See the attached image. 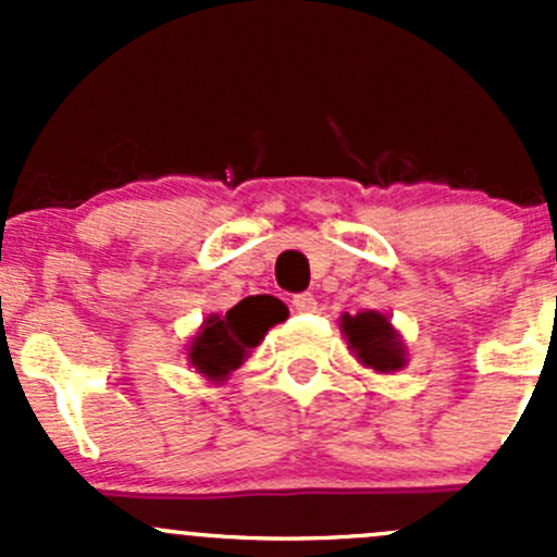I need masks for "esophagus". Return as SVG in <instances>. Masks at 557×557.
Returning <instances> with one entry per match:
<instances>
[{"mask_svg": "<svg viewBox=\"0 0 557 557\" xmlns=\"http://www.w3.org/2000/svg\"><path fill=\"white\" fill-rule=\"evenodd\" d=\"M290 305H294V310L296 312H312L314 310V305H318V301H314V296L312 294H296L294 299H290Z\"/></svg>", "mask_w": 557, "mask_h": 557, "instance_id": "34e87169", "label": "esophagus"}]
</instances>
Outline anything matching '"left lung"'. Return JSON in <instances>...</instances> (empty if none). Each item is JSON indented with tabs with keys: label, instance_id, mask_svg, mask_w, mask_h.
Returning <instances> with one entry per match:
<instances>
[{
	"label": "left lung",
	"instance_id": "8db88e82",
	"mask_svg": "<svg viewBox=\"0 0 557 557\" xmlns=\"http://www.w3.org/2000/svg\"><path fill=\"white\" fill-rule=\"evenodd\" d=\"M342 331L367 367L377 372H396L404 367V347L391 329V320L380 312H358L342 318Z\"/></svg>",
	"mask_w": 557,
	"mask_h": 557
}]
</instances>
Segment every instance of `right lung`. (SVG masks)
I'll use <instances>...</instances> for the list:
<instances>
[{
  "label": "right lung",
  "mask_w": 557,
  "mask_h": 557,
  "mask_svg": "<svg viewBox=\"0 0 557 557\" xmlns=\"http://www.w3.org/2000/svg\"><path fill=\"white\" fill-rule=\"evenodd\" d=\"M283 301L274 296H247L226 314H212L190 345V363L212 380H223L245 361V352L263 339L269 329L285 320Z\"/></svg>",
  "instance_id": "add662e5"
}]
</instances>
